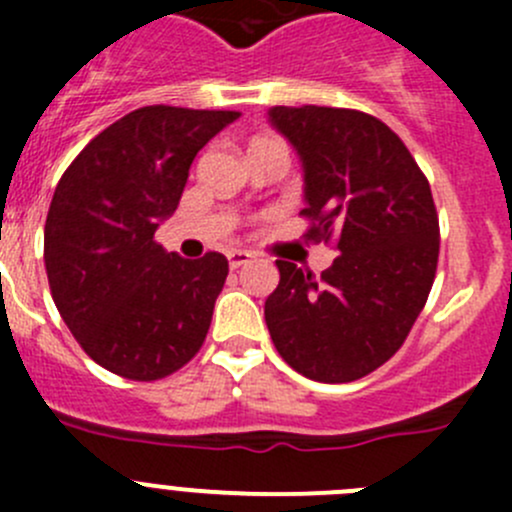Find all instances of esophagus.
I'll return each instance as SVG.
<instances>
[{
  "label": "esophagus",
  "mask_w": 512,
  "mask_h": 512,
  "mask_svg": "<svg viewBox=\"0 0 512 512\" xmlns=\"http://www.w3.org/2000/svg\"><path fill=\"white\" fill-rule=\"evenodd\" d=\"M226 256H228V266H231L233 271H236V269H241V266H246L248 261L253 259L251 253H248V251H243V248H231V251H228Z\"/></svg>",
  "instance_id": "1"
}]
</instances>
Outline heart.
Instances as JSON below:
<instances>
[{
	"instance_id": "heart-1",
	"label": "heart",
	"mask_w": 512,
	"mask_h": 512,
	"mask_svg": "<svg viewBox=\"0 0 512 512\" xmlns=\"http://www.w3.org/2000/svg\"><path fill=\"white\" fill-rule=\"evenodd\" d=\"M271 140L274 138H261V140H256V143H271ZM274 143H279V140H274Z\"/></svg>"
}]
</instances>
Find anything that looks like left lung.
I'll use <instances>...</instances> for the list:
<instances>
[{
	"instance_id": "1",
	"label": "left lung",
	"mask_w": 512,
	"mask_h": 512,
	"mask_svg": "<svg viewBox=\"0 0 512 512\" xmlns=\"http://www.w3.org/2000/svg\"><path fill=\"white\" fill-rule=\"evenodd\" d=\"M304 165L309 241H334L321 276L279 259L264 314L276 352L314 382L382 367L420 316L440 256L430 183L382 120L347 107H271Z\"/></svg>"
}]
</instances>
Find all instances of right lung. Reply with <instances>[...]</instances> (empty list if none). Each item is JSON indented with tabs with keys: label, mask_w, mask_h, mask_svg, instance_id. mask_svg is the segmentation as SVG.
<instances>
[{
	"label": "right lung",
	"mask_w": 512,
	"mask_h": 512,
	"mask_svg": "<svg viewBox=\"0 0 512 512\" xmlns=\"http://www.w3.org/2000/svg\"><path fill=\"white\" fill-rule=\"evenodd\" d=\"M236 110L148 105L90 140L65 170L45 223L52 299L87 357L153 382L203 347L228 276L223 253H168L160 221L178 208L198 150Z\"/></svg>",
	"instance_id": "right-lung-1"
}]
</instances>
